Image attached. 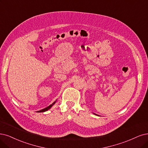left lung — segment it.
<instances>
[{
	"label": "left lung",
	"mask_w": 148,
	"mask_h": 148,
	"mask_svg": "<svg viewBox=\"0 0 148 148\" xmlns=\"http://www.w3.org/2000/svg\"><path fill=\"white\" fill-rule=\"evenodd\" d=\"M94 114H96V115H97V114H95V113H94ZM97 116H99V115H97Z\"/></svg>",
	"instance_id": "8db88e82"
}]
</instances>
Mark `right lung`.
Returning a JSON list of instances; mask_svg holds the SVG:
<instances>
[{
    "mask_svg": "<svg viewBox=\"0 0 148 148\" xmlns=\"http://www.w3.org/2000/svg\"><path fill=\"white\" fill-rule=\"evenodd\" d=\"M56 101H57V100L55 101V102H53L52 104H51L50 106H49L48 107H46V108H43V109H42V110H39V111H37L36 112H46V111H47L48 110H49V109H50L54 104L55 103H56Z\"/></svg>",
    "mask_w": 148,
    "mask_h": 148,
    "instance_id": "obj_1",
    "label": "right lung"
}]
</instances>
